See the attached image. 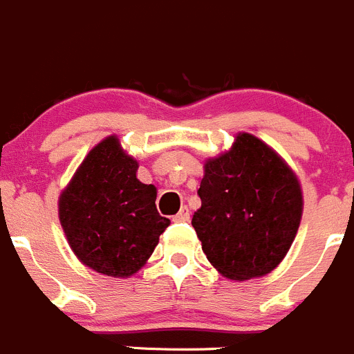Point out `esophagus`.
<instances>
[{
	"label": "esophagus",
	"mask_w": 354,
	"mask_h": 354,
	"mask_svg": "<svg viewBox=\"0 0 354 354\" xmlns=\"http://www.w3.org/2000/svg\"><path fill=\"white\" fill-rule=\"evenodd\" d=\"M174 221H180V223L189 221V209H187V207H183V209L174 216Z\"/></svg>",
	"instance_id": "1"
}]
</instances>
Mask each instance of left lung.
I'll list each match as a JSON object with an SVG mask.
<instances>
[{"mask_svg": "<svg viewBox=\"0 0 354 354\" xmlns=\"http://www.w3.org/2000/svg\"><path fill=\"white\" fill-rule=\"evenodd\" d=\"M198 194L202 207L191 225L223 277H263L283 261L302 221L304 194L270 145L236 133L228 151L205 161Z\"/></svg>", "mask_w": 354, "mask_h": 354, "instance_id": "left-lung-1", "label": "left lung"}]
</instances>
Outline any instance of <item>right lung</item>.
Here are the masks:
<instances>
[{
	"instance_id": "obj_1",
	"label": "right lung",
	"mask_w": 354,
	"mask_h": 354,
	"mask_svg": "<svg viewBox=\"0 0 354 354\" xmlns=\"http://www.w3.org/2000/svg\"><path fill=\"white\" fill-rule=\"evenodd\" d=\"M137 170L138 161L110 135L87 152L57 200L73 254L109 277L137 274L170 225L156 209V187L140 183Z\"/></svg>"
}]
</instances>
